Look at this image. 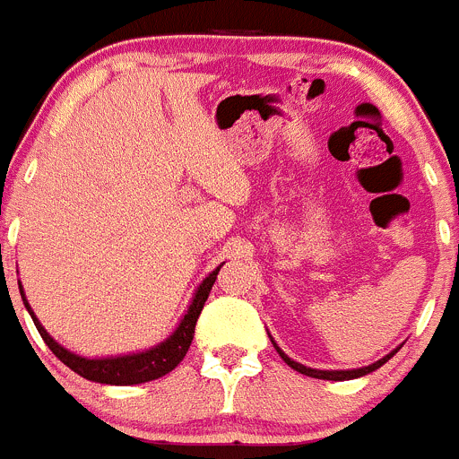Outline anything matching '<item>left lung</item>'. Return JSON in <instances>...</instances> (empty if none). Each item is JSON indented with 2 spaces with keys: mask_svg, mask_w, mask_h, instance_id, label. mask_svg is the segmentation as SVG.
I'll list each match as a JSON object with an SVG mask.
<instances>
[{
  "mask_svg": "<svg viewBox=\"0 0 459 459\" xmlns=\"http://www.w3.org/2000/svg\"><path fill=\"white\" fill-rule=\"evenodd\" d=\"M270 339H272V337H270ZM272 346L276 348V352H279V355H281V359H283L285 364L290 366V368H294V370H297V373H301V375H307V377H315V379H328V382H346V379L364 377V375H368V373H373V370L382 368V366L385 364V361L393 359L394 352H397L399 348H402V346H397V348H394V351H390L388 355L382 357V359H379V361H375V364H370V366H361V368H348V370H319V368H310V366H303V364H299V361L290 359V357L285 355L283 351H281L279 343H276L274 339H272Z\"/></svg>",
  "mask_w": 459,
  "mask_h": 459,
  "instance_id": "left-lung-1",
  "label": "left lung"
}]
</instances>
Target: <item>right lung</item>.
Listing matches in <instances>:
<instances>
[{
    "instance_id": "obj_1",
    "label": "right lung",
    "mask_w": 459,
    "mask_h": 459,
    "mask_svg": "<svg viewBox=\"0 0 459 459\" xmlns=\"http://www.w3.org/2000/svg\"><path fill=\"white\" fill-rule=\"evenodd\" d=\"M223 267L221 263L214 272L203 279V283L198 285L196 292H194L192 301H189L187 310L185 315L180 316L178 325L174 328V333L169 334L167 339H162L160 343L152 348H144V351L138 352H126V355H116V357H82L71 352L69 348H65L62 343H57L51 334L47 333L39 319L35 316L33 307H30L29 299H26L24 288L20 283V294L22 301H24L26 310H29L30 319H33L35 328L38 333L42 334L44 343L53 351V355L62 361L65 366H69L74 373L80 375V377L89 379V382H98V384H111V385H134V384H144V382H153V379L162 377V375L171 373L176 366L183 361V357L187 355L189 346H192L194 339V330H196V321L201 316L203 306H205L207 297H210V290L214 285L216 276H219V270Z\"/></svg>"
}]
</instances>
